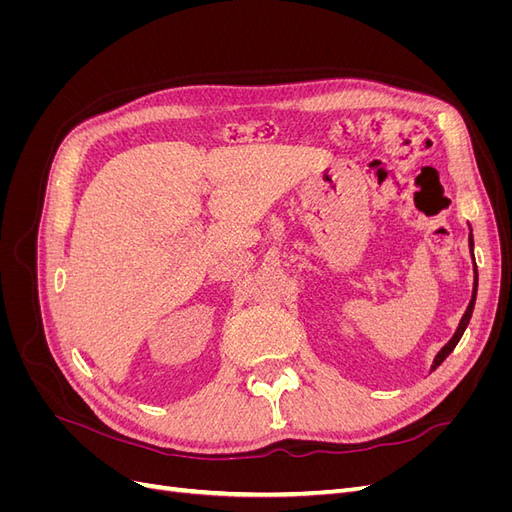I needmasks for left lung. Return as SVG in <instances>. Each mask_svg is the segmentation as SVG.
<instances>
[{
	"label": "left lung",
	"mask_w": 512,
	"mask_h": 512,
	"mask_svg": "<svg viewBox=\"0 0 512 512\" xmlns=\"http://www.w3.org/2000/svg\"><path fill=\"white\" fill-rule=\"evenodd\" d=\"M474 247V239H472V235H470V250ZM474 256V254H472ZM474 273H476V265H474ZM474 301H476V280H474V292H472V301H470V305H468V309H466V314H463V318H461V322H459V327H457V331H455V335L451 337V342H448L438 354H436V359H433V365H431V369H436L448 354H451L453 350H455V346L459 344V339H461V335H463V331H466V327H468V322H470V318H472V312H474Z\"/></svg>",
	"instance_id": "left-lung-1"
}]
</instances>
